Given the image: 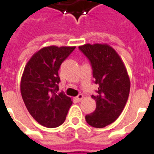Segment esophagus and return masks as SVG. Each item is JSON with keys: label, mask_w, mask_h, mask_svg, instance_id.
I'll use <instances>...</instances> for the list:
<instances>
[{"label": "esophagus", "mask_w": 154, "mask_h": 154, "mask_svg": "<svg viewBox=\"0 0 154 154\" xmlns=\"http://www.w3.org/2000/svg\"><path fill=\"white\" fill-rule=\"evenodd\" d=\"M82 99H83V95H82V94H79V95L76 97V100H77V101H80V100H82Z\"/></svg>", "instance_id": "obj_1"}]
</instances>
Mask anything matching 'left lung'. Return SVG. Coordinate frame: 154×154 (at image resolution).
Returning <instances> with one entry per match:
<instances>
[{
	"mask_svg": "<svg viewBox=\"0 0 154 154\" xmlns=\"http://www.w3.org/2000/svg\"><path fill=\"white\" fill-rule=\"evenodd\" d=\"M92 67L95 83L98 86L91 97L97 102L95 111L86 116V121L95 128H104L116 120L129 97L130 81L121 57L106 44L79 46Z\"/></svg>",
	"mask_w": 154,
	"mask_h": 154,
	"instance_id": "obj_1",
	"label": "left lung"
}]
</instances>
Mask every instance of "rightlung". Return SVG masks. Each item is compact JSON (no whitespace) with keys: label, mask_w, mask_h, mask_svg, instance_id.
<instances>
[{"label":"right lung","mask_w":154,"mask_h":154,"mask_svg":"<svg viewBox=\"0 0 154 154\" xmlns=\"http://www.w3.org/2000/svg\"><path fill=\"white\" fill-rule=\"evenodd\" d=\"M75 46H48L36 52L25 65L20 92L27 110L41 125L55 128L66 119L72 104L70 97L58 92L61 64Z\"/></svg>","instance_id":"obj_1"}]
</instances>
